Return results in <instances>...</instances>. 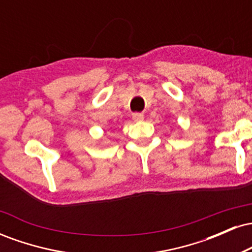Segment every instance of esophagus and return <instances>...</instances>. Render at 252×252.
<instances>
[{"mask_svg":"<svg viewBox=\"0 0 252 252\" xmlns=\"http://www.w3.org/2000/svg\"><path fill=\"white\" fill-rule=\"evenodd\" d=\"M132 120L135 122H141V121L144 120V115L140 114V112H135V114H132Z\"/></svg>","mask_w":252,"mask_h":252,"instance_id":"1","label":"esophagus"}]
</instances>
